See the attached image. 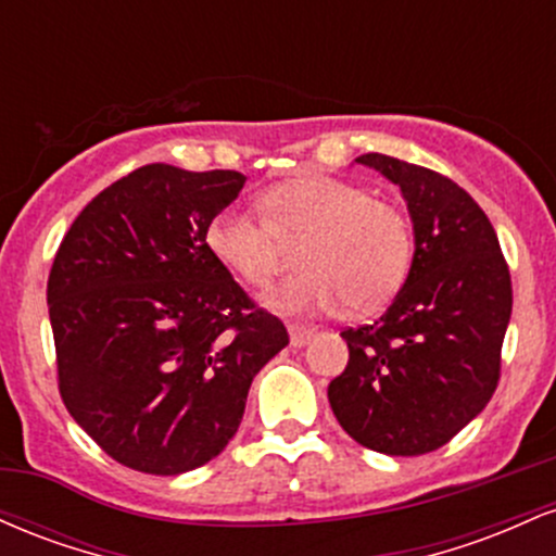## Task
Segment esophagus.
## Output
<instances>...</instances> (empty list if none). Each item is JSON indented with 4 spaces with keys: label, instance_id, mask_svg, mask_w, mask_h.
Returning <instances> with one entry per match:
<instances>
[{
    "label": "esophagus",
    "instance_id": "esophagus-1",
    "mask_svg": "<svg viewBox=\"0 0 556 556\" xmlns=\"http://www.w3.org/2000/svg\"><path fill=\"white\" fill-rule=\"evenodd\" d=\"M316 329L314 327H303V324H290V342L292 348H303V344H308L314 340Z\"/></svg>",
    "mask_w": 556,
    "mask_h": 556
}]
</instances>
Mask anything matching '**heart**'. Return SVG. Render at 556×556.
<instances>
[{"label": "heart", "mask_w": 556, "mask_h": 556, "mask_svg": "<svg viewBox=\"0 0 556 556\" xmlns=\"http://www.w3.org/2000/svg\"><path fill=\"white\" fill-rule=\"evenodd\" d=\"M264 219L225 208L206 229V245L251 290H266L285 264V248L300 245L303 274L266 295L279 314L381 308L405 285L413 264V227L394 203L361 185L327 175L292 177L261 198Z\"/></svg>", "instance_id": "obj_1"}]
</instances>
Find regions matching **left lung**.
Returning a JSON list of instances; mask_svg holds the SVG:
<instances>
[{"instance_id":"obj_1","label":"left lung","mask_w":556,"mask_h":556,"mask_svg":"<svg viewBox=\"0 0 556 556\" xmlns=\"http://www.w3.org/2000/svg\"><path fill=\"white\" fill-rule=\"evenodd\" d=\"M355 162L400 185L416 232L405 285L374 324L342 329L329 405L355 442L394 457L439 450L500 384L513 282L483 208L439 172L387 154Z\"/></svg>"}]
</instances>
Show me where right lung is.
<instances>
[{
  "label": "right lung",
  "mask_w": 556,
  "mask_h": 556,
  "mask_svg": "<svg viewBox=\"0 0 556 556\" xmlns=\"http://www.w3.org/2000/svg\"><path fill=\"white\" fill-rule=\"evenodd\" d=\"M242 185L232 169L146 164L83 208L49 271L62 402L112 460L140 473L214 460L238 431L253 376L290 342L206 245Z\"/></svg>",
  "instance_id": "right-lung-1"
}]
</instances>
